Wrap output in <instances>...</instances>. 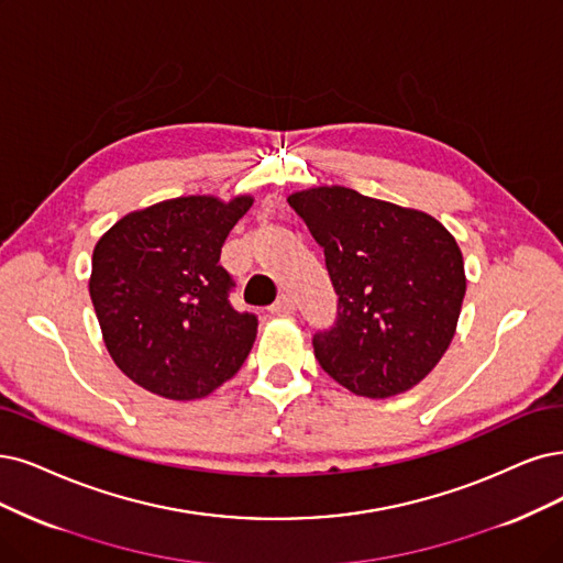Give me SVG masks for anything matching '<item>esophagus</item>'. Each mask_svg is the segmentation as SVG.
<instances>
[{"instance_id": "esophagus-1", "label": "esophagus", "mask_w": 563, "mask_h": 563, "mask_svg": "<svg viewBox=\"0 0 563 563\" xmlns=\"http://www.w3.org/2000/svg\"><path fill=\"white\" fill-rule=\"evenodd\" d=\"M295 299L289 297V295H280L278 299H276V303L271 306V313L274 316H289V313H295Z\"/></svg>"}]
</instances>
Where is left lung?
Returning <instances> with one entry per match:
<instances>
[{
    "instance_id": "obj_1",
    "label": "left lung",
    "mask_w": 563,
    "mask_h": 563,
    "mask_svg": "<svg viewBox=\"0 0 563 563\" xmlns=\"http://www.w3.org/2000/svg\"><path fill=\"white\" fill-rule=\"evenodd\" d=\"M287 201L324 247L339 295L334 327L313 336L320 366L366 399L422 383L450 347L466 295L454 236L429 213L343 185Z\"/></svg>"
}]
</instances>
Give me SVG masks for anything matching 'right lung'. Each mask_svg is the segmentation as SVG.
<instances>
[{
    "label": "right lung",
    "instance_id": "right-lung-1",
    "mask_svg": "<svg viewBox=\"0 0 563 563\" xmlns=\"http://www.w3.org/2000/svg\"><path fill=\"white\" fill-rule=\"evenodd\" d=\"M253 206L176 197L120 218L92 253L90 299L115 366L157 397L203 399L236 376L257 318L229 303L220 250Z\"/></svg>",
    "mask_w": 563,
    "mask_h": 563
}]
</instances>
